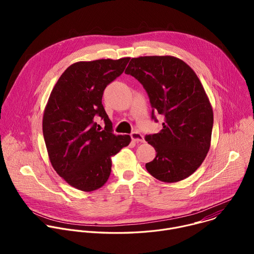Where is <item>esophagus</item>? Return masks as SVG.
<instances>
[{"label": "esophagus", "mask_w": 254, "mask_h": 254, "mask_svg": "<svg viewBox=\"0 0 254 254\" xmlns=\"http://www.w3.org/2000/svg\"><path fill=\"white\" fill-rule=\"evenodd\" d=\"M130 136H131V139L136 141V142H143L144 141V138H143V135L138 132V131H133L130 133Z\"/></svg>", "instance_id": "34e87169"}]
</instances>
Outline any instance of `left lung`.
<instances>
[{
  "label": "left lung",
  "instance_id": "obj_1",
  "mask_svg": "<svg viewBox=\"0 0 254 254\" xmlns=\"http://www.w3.org/2000/svg\"><path fill=\"white\" fill-rule=\"evenodd\" d=\"M126 73L146 89L155 113L164 117L160 132L147 134L156 158L146 164L148 172L167 183L192 175L203 163L210 148L213 111L193 69L173 56L131 58Z\"/></svg>",
  "mask_w": 254,
  "mask_h": 254
}]
</instances>
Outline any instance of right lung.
<instances>
[{"label":"right lung","instance_id":"1","mask_svg":"<svg viewBox=\"0 0 254 254\" xmlns=\"http://www.w3.org/2000/svg\"><path fill=\"white\" fill-rule=\"evenodd\" d=\"M129 57L70 65L55 84L43 116V135L51 165L66 182L84 192L110 178L112 156L128 146V134L114 133L101 103L105 87L119 77ZM105 123L102 129L96 121Z\"/></svg>","mask_w":254,"mask_h":254}]
</instances>
